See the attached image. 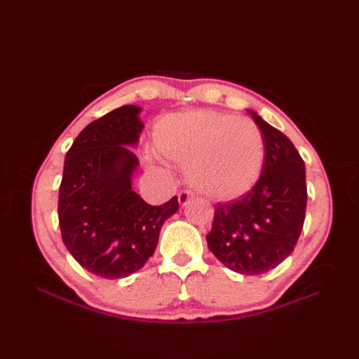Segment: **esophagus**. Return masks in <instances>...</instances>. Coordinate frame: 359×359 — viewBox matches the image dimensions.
I'll use <instances>...</instances> for the list:
<instances>
[{
	"label": "esophagus",
	"instance_id": "esophagus-1",
	"mask_svg": "<svg viewBox=\"0 0 359 359\" xmlns=\"http://www.w3.org/2000/svg\"><path fill=\"white\" fill-rule=\"evenodd\" d=\"M177 199H179V205H180V207H185V205L193 199V194L189 193V191H182V193H179Z\"/></svg>",
	"mask_w": 359,
	"mask_h": 359
}]
</instances>
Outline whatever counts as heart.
<instances>
[{
    "label": "heart",
    "instance_id": "b5f03b06",
    "mask_svg": "<svg viewBox=\"0 0 359 359\" xmlns=\"http://www.w3.org/2000/svg\"><path fill=\"white\" fill-rule=\"evenodd\" d=\"M154 143L165 158L185 166L197 193L230 201L248 193L261 177L265 142L253 120L216 111L174 112L154 129ZM148 165L157 168L156 157Z\"/></svg>",
    "mask_w": 359,
    "mask_h": 359
}]
</instances>
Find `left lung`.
Segmentation results:
<instances>
[{"instance_id":"left-lung-1","label":"left lung","mask_w":359,"mask_h":359,"mask_svg":"<svg viewBox=\"0 0 359 359\" xmlns=\"http://www.w3.org/2000/svg\"><path fill=\"white\" fill-rule=\"evenodd\" d=\"M265 142L257 184L241 199L217 203L208 248L228 269L255 276L292 255L306 219V165L279 129L247 109Z\"/></svg>"}]
</instances>
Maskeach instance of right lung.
<instances>
[{"mask_svg":"<svg viewBox=\"0 0 359 359\" xmlns=\"http://www.w3.org/2000/svg\"><path fill=\"white\" fill-rule=\"evenodd\" d=\"M142 108L125 104L89 123L65 158L58 220L66 248L83 269L104 279L140 270L154 255L177 197L152 207L133 189L143 131Z\"/></svg>","mask_w":359,"mask_h":359,"instance_id":"right-lung-1","label":"right lung"}]
</instances>
